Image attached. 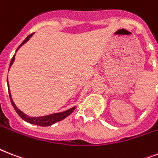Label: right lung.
<instances>
[{"label": "right lung", "instance_id": "add662e5", "mask_svg": "<svg viewBox=\"0 0 158 158\" xmlns=\"http://www.w3.org/2000/svg\"><path fill=\"white\" fill-rule=\"evenodd\" d=\"M33 33H31L30 35H28V37L24 39V41H23V43H21L20 45H19V47L17 48V50H18L19 48H20L21 46L23 45V44H24V43H25L26 42H27V41H28V39L33 36ZM14 60H15V56H13L12 59H11L10 64V67L11 66V64H13ZM7 82H8V80H7ZM8 90H9V96H10V99L11 104H12V106H13L14 108H15V111L17 112V114H18V115H19V116H20L23 120H25V121L30 123V124H33V125H40V126H49V125H53V124H55V123L58 122V121H60V120H62L63 119H64V118H66L67 116L70 115V114L74 111V109H75V107H73L71 108V109H69V110L63 111V112L55 113V114H52V115H45V116H40V117H29V116H28L27 115H25L24 113L22 112L20 110H19L18 108H17V106H16L15 105V103H14L13 100H12V98H11L10 91V89H9V83H8Z\"/></svg>", "mask_w": 158, "mask_h": 158}]
</instances>
